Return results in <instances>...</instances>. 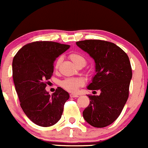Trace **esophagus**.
Instances as JSON below:
<instances>
[{
  "label": "esophagus",
  "mask_w": 148,
  "mask_h": 148,
  "mask_svg": "<svg viewBox=\"0 0 148 148\" xmlns=\"http://www.w3.org/2000/svg\"><path fill=\"white\" fill-rule=\"evenodd\" d=\"M70 96H71V97H77L79 96L77 94H73V93H71L70 94Z\"/></svg>",
  "instance_id": "1"
}]
</instances>
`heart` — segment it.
Here are the masks:
<instances>
[{
    "mask_svg": "<svg viewBox=\"0 0 148 148\" xmlns=\"http://www.w3.org/2000/svg\"><path fill=\"white\" fill-rule=\"evenodd\" d=\"M69 57L71 60L78 67H83L86 65V58L81 53H72L70 54ZM62 60H63L62 57L58 58L56 61V64H55L56 68H58L60 64L61 63ZM83 85V80L81 78H79V77H70V78L65 79L61 82V86L63 87L64 89L70 91V92H76L78 90V88Z\"/></svg>",
    "mask_w": 148,
    "mask_h": 148,
    "instance_id": "obj_1",
    "label": "heart"
}]
</instances>
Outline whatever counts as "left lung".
I'll return each mask as SVG.
<instances>
[{"mask_svg":"<svg viewBox=\"0 0 148 148\" xmlns=\"http://www.w3.org/2000/svg\"><path fill=\"white\" fill-rule=\"evenodd\" d=\"M76 44L95 62L96 75L88 88L101 92L100 95H88L90 104L83 112V118L93 127H105L119 117L129 97L132 75L130 60L125 52L109 41L85 40Z\"/></svg>","mask_w":148,"mask_h":148,"instance_id":"8db88e82","label":"left lung"}]
</instances>
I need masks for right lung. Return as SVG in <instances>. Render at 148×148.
<instances>
[{"label": "right lung", "mask_w": 148, "mask_h": 148, "mask_svg": "<svg viewBox=\"0 0 148 148\" xmlns=\"http://www.w3.org/2000/svg\"><path fill=\"white\" fill-rule=\"evenodd\" d=\"M70 45L35 41L23 46L13 60V78L21 107L33 123L50 127L58 122L69 94L58 87L52 95L45 90L57 57Z\"/></svg>", "instance_id": "1"}]
</instances>
